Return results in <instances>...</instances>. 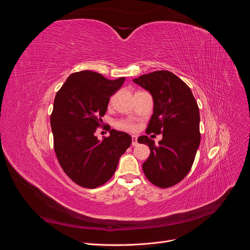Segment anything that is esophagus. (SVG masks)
I'll return each mask as SVG.
<instances>
[{"label":"esophagus","mask_w":250,"mask_h":250,"mask_svg":"<svg viewBox=\"0 0 250 250\" xmlns=\"http://www.w3.org/2000/svg\"><path fill=\"white\" fill-rule=\"evenodd\" d=\"M138 145V142H137V136L136 135H132V137H131V146H136Z\"/></svg>","instance_id":"34e87169"}]
</instances>
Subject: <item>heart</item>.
<instances>
[{"label": "heart", "instance_id": "b5f03b06", "mask_svg": "<svg viewBox=\"0 0 250 250\" xmlns=\"http://www.w3.org/2000/svg\"><path fill=\"white\" fill-rule=\"evenodd\" d=\"M117 126L119 128H122V129H125V130H128V131H134L136 129L135 124H133L130 121H119L117 123Z\"/></svg>", "mask_w": 250, "mask_h": 250}]
</instances>
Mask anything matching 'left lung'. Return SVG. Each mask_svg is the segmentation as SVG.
I'll list each match as a JSON object with an SVG mask.
<instances>
[{
	"label": "left lung",
	"instance_id": "8db88e82",
	"mask_svg": "<svg viewBox=\"0 0 250 250\" xmlns=\"http://www.w3.org/2000/svg\"><path fill=\"white\" fill-rule=\"evenodd\" d=\"M133 82L153 98V115L146 133H162L163 136L157 146L147 135L138 137L139 144L150 148L142 169L153 185L172 187L189 173L200 146L198 104L189 86L170 71H154Z\"/></svg>",
	"mask_w": 250,
	"mask_h": 250
}]
</instances>
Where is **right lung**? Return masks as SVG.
<instances>
[{"label":"right lung","mask_w":250,"mask_h":250,"mask_svg":"<svg viewBox=\"0 0 250 250\" xmlns=\"http://www.w3.org/2000/svg\"><path fill=\"white\" fill-rule=\"evenodd\" d=\"M125 80L84 70L71 74L56 93L50 116L54 151L66 175L81 187L94 189L109 181L131 145L124 131L111 129L102 140L94 134Z\"/></svg>","instance_id":"right-lung-1"}]
</instances>
